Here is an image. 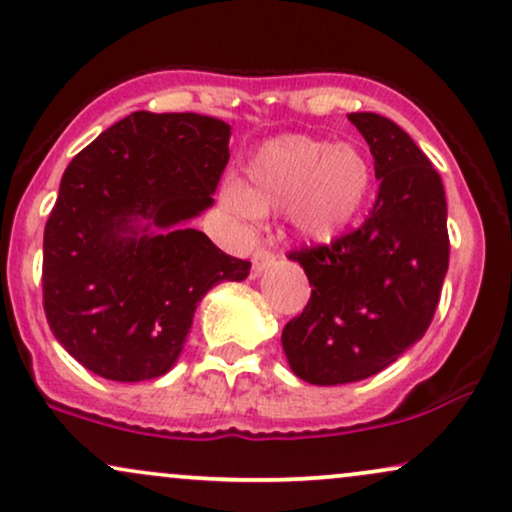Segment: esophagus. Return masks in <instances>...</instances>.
I'll return each mask as SVG.
<instances>
[{
	"instance_id": "1",
	"label": "esophagus",
	"mask_w": 512,
	"mask_h": 512,
	"mask_svg": "<svg viewBox=\"0 0 512 512\" xmlns=\"http://www.w3.org/2000/svg\"><path fill=\"white\" fill-rule=\"evenodd\" d=\"M274 252L269 250V248H257L255 252H252V269H255V274H262L264 269H269L274 264Z\"/></svg>"
}]
</instances>
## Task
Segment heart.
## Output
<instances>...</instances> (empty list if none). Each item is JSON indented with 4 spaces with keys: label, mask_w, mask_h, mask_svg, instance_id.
Here are the masks:
<instances>
[{
    "label": "heart",
    "mask_w": 512,
    "mask_h": 512,
    "mask_svg": "<svg viewBox=\"0 0 512 512\" xmlns=\"http://www.w3.org/2000/svg\"><path fill=\"white\" fill-rule=\"evenodd\" d=\"M373 178V163L361 146L284 134L248 158L243 180L223 187V202L240 216L289 211L298 236L330 243L363 214Z\"/></svg>",
    "instance_id": "1"
}]
</instances>
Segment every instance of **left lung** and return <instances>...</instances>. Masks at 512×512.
<instances>
[{"mask_svg": "<svg viewBox=\"0 0 512 512\" xmlns=\"http://www.w3.org/2000/svg\"><path fill=\"white\" fill-rule=\"evenodd\" d=\"M370 146L378 199L361 228L330 245L293 250L310 286L303 313L281 332L284 354L310 385H344L395 363L424 337L448 272L443 180L402 127L351 113Z\"/></svg>", "mask_w": 512, "mask_h": 512, "instance_id": "obj_1", "label": "left lung"}]
</instances>
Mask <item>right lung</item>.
Here are the masks:
<instances>
[{"mask_svg":"<svg viewBox=\"0 0 512 512\" xmlns=\"http://www.w3.org/2000/svg\"><path fill=\"white\" fill-rule=\"evenodd\" d=\"M231 125L197 113L127 115L72 158L43 238L55 339L105 380L139 383L178 361L197 303L250 262L190 221L214 204Z\"/></svg>","mask_w":512,"mask_h":512,"instance_id":"right-lung-1","label":"right lung"}]
</instances>
